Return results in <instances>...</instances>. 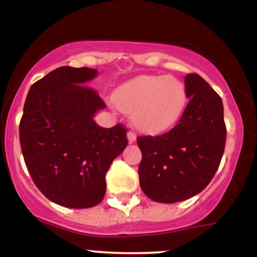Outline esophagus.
<instances>
[{"instance_id":"esophagus-1","label":"esophagus","mask_w":257,"mask_h":257,"mask_svg":"<svg viewBox=\"0 0 257 257\" xmlns=\"http://www.w3.org/2000/svg\"><path fill=\"white\" fill-rule=\"evenodd\" d=\"M126 138H128V141L129 143H134L135 141V139H137V134H135V132H133V131H129L128 132V134H126Z\"/></svg>"}]
</instances>
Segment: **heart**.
I'll list each match as a JSON object with an SVG mask.
<instances>
[{
	"instance_id": "obj_1",
	"label": "heart",
	"mask_w": 257,
	"mask_h": 257,
	"mask_svg": "<svg viewBox=\"0 0 257 257\" xmlns=\"http://www.w3.org/2000/svg\"><path fill=\"white\" fill-rule=\"evenodd\" d=\"M119 110L133 113L138 128L159 133L178 122L187 102L185 84L174 76H140L114 93Z\"/></svg>"
}]
</instances>
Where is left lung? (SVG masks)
Returning <instances> with one entry per match:
<instances>
[{"label": "left lung", "mask_w": 257, "mask_h": 257, "mask_svg": "<svg viewBox=\"0 0 257 257\" xmlns=\"http://www.w3.org/2000/svg\"><path fill=\"white\" fill-rule=\"evenodd\" d=\"M187 98L176 125L157 137L137 139L143 153L139 181L158 203H176L202 192L214 178L225 151L226 124L219 94L198 73L185 77Z\"/></svg>", "instance_id": "left-lung-1"}]
</instances>
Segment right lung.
I'll use <instances>...</instances> for the list:
<instances>
[{
	"mask_svg": "<svg viewBox=\"0 0 257 257\" xmlns=\"http://www.w3.org/2000/svg\"><path fill=\"white\" fill-rule=\"evenodd\" d=\"M98 71L61 66L31 85L19 124L24 161L35 185L52 202L83 209L106 192V172L125 149L126 128H102L93 119L105 108L88 87Z\"/></svg>",
	"mask_w": 257,
	"mask_h": 257,
	"instance_id": "add662e5",
	"label": "right lung"
}]
</instances>
